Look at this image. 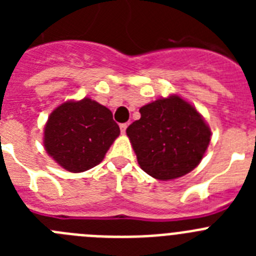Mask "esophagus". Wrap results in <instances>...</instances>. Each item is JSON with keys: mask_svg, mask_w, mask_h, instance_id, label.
Masks as SVG:
<instances>
[{"mask_svg": "<svg viewBox=\"0 0 256 256\" xmlns=\"http://www.w3.org/2000/svg\"><path fill=\"white\" fill-rule=\"evenodd\" d=\"M126 126H126V123H122V124H120V132L123 133V134H124V133H126Z\"/></svg>", "mask_w": 256, "mask_h": 256, "instance_id": "34e87169", "label": "esophagus"}]
</instances>
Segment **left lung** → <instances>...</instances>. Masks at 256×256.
I'll use <instances>...</instances> for the list:
<instances>
[{"mask_svg":"<svg viewBox=\"0 0 256 256\" xmlns=\"http://www.w3.org/2000/svg\"><path fill=\"white\" fill-rule=\"evenodd\" d=\"M141 118L126 128L137 162L160 180L180 178L200 164L210 128L194 106L177 94L140 108Z\"/></svg>","mask_w":256,"mask_h":256,"instance_id":"left-lung-1","label":"left lung"}]
</instances>
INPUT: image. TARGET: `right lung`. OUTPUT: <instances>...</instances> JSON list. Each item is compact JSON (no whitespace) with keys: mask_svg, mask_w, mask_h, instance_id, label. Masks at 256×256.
<instances>
[{"mask_svg":"<svg viewBox=\"0 0 256 256\" xmlns=\"http://www.w3.org/2000/svg\"><path fill=\"white\" fill-rule=\"evenodd\" d=\"M119 134L112 112L84 97L61 104L51 112L44 144L47 154L65 170L80 173L100 164Z\"/></svg>","mask_w":256,"mask_h":256,"instance_id":"obj_1","label":"right lung"}]
</instances>
